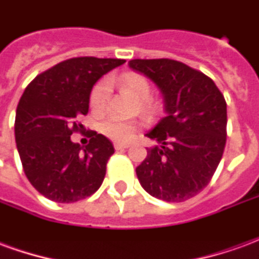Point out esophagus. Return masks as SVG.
Returning <instances> with one entry per match:
<instances>
[{"label":"esophagus","mask_w":259,"mask_h":259,"mask_svg":"<svg viewBox=\"0 0 259 259\" xmlns=\"http://www.w3.org/2000/svg\"><path fill=\"white\" fill-rule=\"evenodd\" d=\"M127 147H129L127 143H115V144H113V148H115L116 151H119V150H124V148H127Z\"/></svg>","instance_id":"34e87169"}]
</instances>
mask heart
<instances>
[{
    "label": "heart",
    "instance_id": "b5f03b06",
    "mask_svg": "<svg viewBox=\"0 0 259 259\" xmlns=\"http://www.w3.org/2000/svg\"><path fill=\"white\" fill-rule=\"evenodd\" d=\"M119 89L136 101L146 102L151 96V83L146 76L135 72H127L119 77ZM109 98V87L105 80L94 85L90 96V105L94 111H102ZM137 130V124L130 120H122L119 118H108L101 123V132L104 135L116 141L129 140Z\"/></svg>",
    "mask_w": 259,
    "mask_h": 259
}]
</instances>
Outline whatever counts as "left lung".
I'll return each instance as SVG.
<instances>
[{
	"mask_svg": "<svg viewBox=\"0 0 259 259\" xmlns=\"http://www.w3.org/2000/svg\"><path fill=\"white\" fill-rule=\"evenodd\" d=\"M129 66L161 89L166 116L147 137L159 146L147 150L136 168L147 193L168 202H182L205 189L226 144L225 97L200 70L175 59H132Z\"/></svg>",
	"mask_w": 259,
	"mask_h": 259,
	"instance_id": "left-lung-1",
	"label": "left lung"
}]
</instances>
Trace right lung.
Instances as JSON below:
<instances>
[{"label": "right lung", "instance_id": "add662e5", "mask_svg": "<svg viewBox=\"0 0 259 259\" xmlns=\"http://www.w3.org/2000/svg\"><path fill=\"white\" fill-rule=\"evenodd\" d=\"M124 59L77 57L37 74L16 108L15 140L26 178L55 202H76L94 194L107 174L113 146L105 136L87 130V146L72 143L89 112L93 85Z\"/></svg>", "mask_w": 259, "mask_h": 259}]
</instances>
